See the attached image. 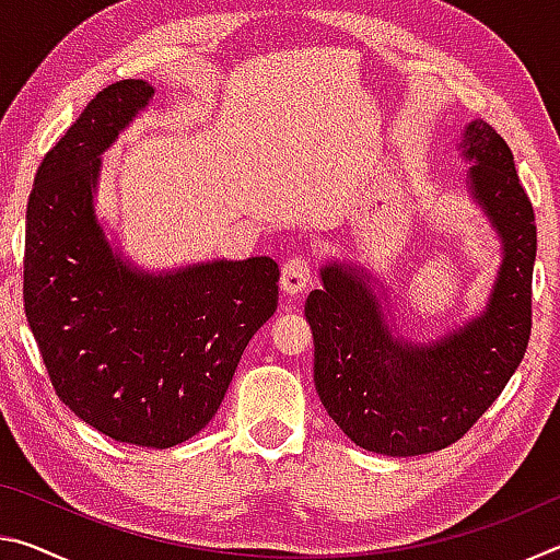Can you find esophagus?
I'll return each instance as SVG.
<instances>
[{"instance_id":"1","label":"esophagus","mask_w":560,"mask_h":560,"mask_svg":"<svg viewBox=\"0 0 560 560\" xmlns=\"http://www.w3.org/2000/svg\"><path fill=\"white\" fill-rule=\"evenodd\" d=\"M311 283V267L303 257H293L281 267V291L287 296H296L303 293Z\"/></svg>"}]
</instances>
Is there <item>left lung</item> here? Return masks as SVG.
I'll use <instances>...</instances> for the list:
<instances>
[{
  "label": "left lung",
  "instance_id": "left-lung-1",
  "mask_svg": "<svg viewBox=\"0 0 560 560\" xmlns=\"http://www.w3.org/2000/svg\"><path fill=\"white\" fill-rule=\"evenodd\" d=\"M467 192L501 242V264L479 316L430 343L395 330L385 289L353 261L320 267L306 299L314 330V383L334 422L358 447L415 457L457 442L504 390L530 336L536 220L514 155L485 120L457 143ZM378 287L375 288L374 283Z\"/></svg>",
  "mask_w": 560,
  "mask_h": 560
}]
</instances>
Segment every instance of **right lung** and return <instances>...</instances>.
Returning <instances> with one entry per match:
<instances>
[{"instance_id": "right-lung-1", "label": "right lung", "mask_w": 560, "mask_h": 560, "mask_svg": "<svg viewBox=\"0 0 560 560\" xmlns=\"http://www.w3.org/2000/svg\"><path fill=\"white\" fill-rule=\"evenodd\" d=\"M155 89L110 83L36 170L26 205L24 311L51 385L116 442L167 450L220 410L246 343L279 303L269 257L138 269L96 214L103 160Z\"/></svg>"}]
</instances>
